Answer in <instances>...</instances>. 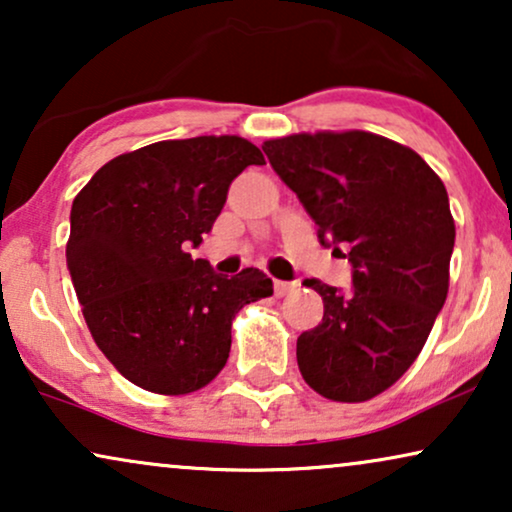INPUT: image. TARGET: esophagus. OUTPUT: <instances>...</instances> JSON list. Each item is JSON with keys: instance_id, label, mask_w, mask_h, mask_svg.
Segmentation results:
<instances>
[{"instance_id": "1", "label": "esophagus", "mask_w": 512, "mask_h": 512, "mask_svg": "<svg viewBox=\"0 0 512 512\" xmlns=\"http://www.w3.org/2000/svg\"><path fill=\"white\" fill-rule=\"evenodd\" d=\"M291 291H296V284H291V282H275V296H289Z\"/></svg>"}]
</instances>
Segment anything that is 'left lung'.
Masks as SVG:
<instances>
[{
	"mask_svg": "<svg viewBox=\"0 0 512 512\" xmlns=\"http://www.w3.org/2000/svg\"><path fill=\"white\" fill-rule=\"evenodd\" d=\"M352 286L307 279L324 319L298 338L303 380L324 398L363 403L401 380L450 289L454 219L445 184L408 146L363 130L298 132L263 144ZM341 254V252H340Z\"/></svg>",
	"mask_w": 512,
	"mask_h": 512,
	"instance_id": "8db88e82",
	"label": "left lung"
}]
</instances>
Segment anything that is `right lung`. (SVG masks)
<instances>
[{"instance_id":"obj_1","label":"right lung","mask_w":512,"mask_h":512,"mask_svg":"<svg viewBox=\"0 0 512 512\" xmlns=\"http://www.w3.org/2000/svg\"><path fill=\"white\" fill-rule=\"evenodd\" d=\"M263 163L237 135L167 139L109 160L74 198L67 268L95 345L125 380L163 396L202 389L226 366L235 314L272 296L265 272L228 279L188 254L237 174Z\"/></svg>"}]
</instances>
